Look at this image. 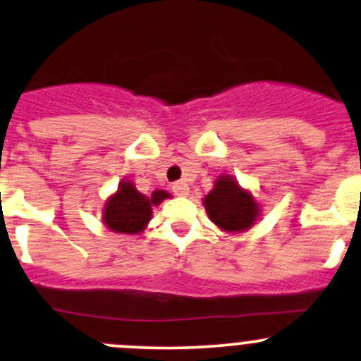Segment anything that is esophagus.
<instances>
[{"mask_svg": "<svg viewBox=\"0 0 361 361\" xmlns=\"http://www.w3.org/2000/svg\"><path fill=\"white\" fill-rule=\"evenodd\" d=\"M173 192L176 197H187L190 193V188L185 181H176V183L173 185Z\"/></svg>", "mask_w": 361, "mask_h": 361, "instance_id": "obj_1", "label": "esophagus"}]
</instances>
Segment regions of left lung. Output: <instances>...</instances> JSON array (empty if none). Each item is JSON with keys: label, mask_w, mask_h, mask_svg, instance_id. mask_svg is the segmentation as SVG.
I'll list each match as a JSON object with an SVG mask.
<instances>
[{"label": "left lung", "mask_w": 361, "mask_h": 361, "mask_svg": "<svg viewBox=\"0 0 361 361\" xmlns=\"http://www.w3.org/2000/svg\"><path fill=\"white\" fill-rule=\"evenodd\" d=\"M202 204L209 219L228 235L250 229L262 214V207L253 193L241 187L233 174H219Z\"/></svg>", "instance_id": "left-lung-1"}]
</instances>
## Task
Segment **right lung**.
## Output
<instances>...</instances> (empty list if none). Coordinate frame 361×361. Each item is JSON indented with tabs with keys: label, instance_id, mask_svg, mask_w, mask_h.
Returning a JSON list of instances; mask_svg holds the SVG:
<instances>
[{
	"label": "right lung",
	"instance_id": "right-lung-1",
	"mask_svg": "<svg viewBox=\"0 0 361 361\" xmlns=\"http://www.w3.org/2000/svg\"><path fill=\"white\" fill-rule=\"evenodd\" d=\"M166 199H171L166 190H154L147 197L138 192L132 180H123L102 205V224L120 235H138L152 219V209Z\"/></svg>",
	"mask_w": 361,
	"mask_h": 361
}]
</instances>
